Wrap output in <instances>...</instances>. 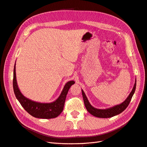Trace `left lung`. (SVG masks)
I'll return each mask as SVG.
<instances>
[{"instance_id": "1", "label": "left lung", "mask_w": 147, "mask_h": 147, "mask_svg": "<svg viewBox=\"0 0 147 147\" xmlns=\"http://www.w3.org/2000/svg\"><path fill=\"white\" fill-rule=\"evenodd\" d=\"M136 86V79L135 80V83L131 92H130V94H129V95L128 96V97L126 98V99L124 102H122L120 104L116 105L115 106H113L108 109H99L93 107L89 102V100H88L85 93L84 92L83 89H81L82 95H83L85 107L87 110L89 111L91 115H92L94 116L98 117V118H111V117L118 115L121 113H122V111H124L125 110V109L128 107V105L129 103L130 102L131 99L135 92Z\"/></svg>"}]
</instances>
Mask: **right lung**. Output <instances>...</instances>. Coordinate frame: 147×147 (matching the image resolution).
Listing matches in <instances>:
<instances>
[{
  "label": "right lung",
  "instance_id": "obj_1",
  "mask_svg": "<svg viewBox=\"0 0 147 147\" xmlns=\"http://www.w3.org/2000/svg\"><path fill=\"white\" fill-rule=\"evenodd\" d=\"M75 84L74 81H69L64 85L63 89L55 101L48 102H38L27 98L21 93L17 85L16 73V63L14 67L13 89L17 100L27 112L37 118L51 119L55 118L62 112L64 108L67 92L72 85Z\"/></svg>",
  "mask_w": 147,
  "mask_h": 147
}]
</instances>
